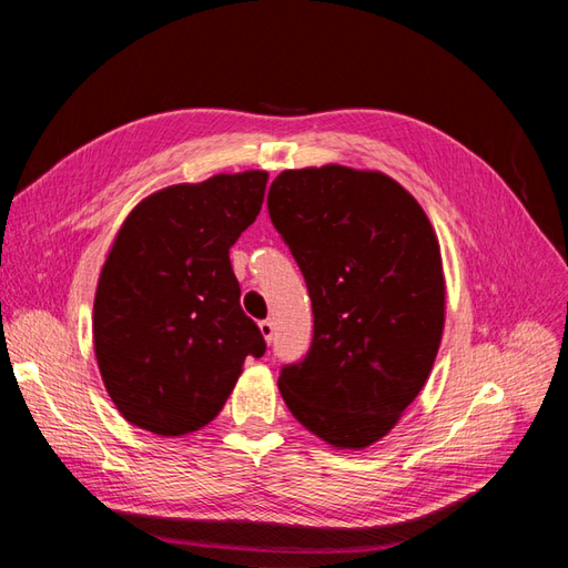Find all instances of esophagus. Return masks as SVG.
Here are the masks:
<instances>
[{"label": "esophagus", "mask_w": 568, "mask_h": 568, "mask_svg": "<svg viewBox=\"0 0 568 568\" xmlns=\"http://www.w3.org/2000/svg\"><path fill=\"white\" fill-rule=\"evenodd\" d=\"M257 326H261V334H263V338H265L267 343H272V334H274V324H272V320L257 322Z\"/></svg>", "instance_id": "obj_1"}]
</instances>
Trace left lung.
Here are the masks:
<instances>
[{
	"mask_svg": "<svg viewBox=\"0 0 568 568\" xmlns=\"http://www.w3.org/2000/svg\"><path fill=\"white\" fill-rule=\"evenodd\" d=\"M267 209L313 301V343L280 374L286 407L341 450L398 424L432 374L445 322L436 232L409 192L376 170H284Z\"/></svg>",
	"mask_w": 568,
	"mask_h": 568,
	"instance_id": "1",
	"label": "left lung"
}]
</instances>
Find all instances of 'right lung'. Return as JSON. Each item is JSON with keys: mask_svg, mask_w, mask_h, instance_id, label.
Listing matches in <instances>:
<instances>
[{"mask_svg": "<svg viewBox=\"0 0 568 568\" xmlns=\"http://www.w3.org/2000/svg\"><path fill=\"white\" fill-rule=\"evenodd\" d=\"M265 186V170L173 184L120 227L92 332L101 379L130 424L159 436L199 432L227 403L244 359L265 353L230 263Z\"/></svg>", "mask_w": 568, "mask_h": 568, "instance_id": "obj_1", "label": "right lung"}]
</instances>
